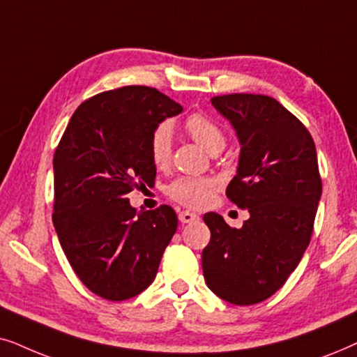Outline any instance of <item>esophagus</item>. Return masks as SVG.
<instances>
[{"label":"esophagus","instance_id":"34e87169","mask_svg":"<svg viewBox=\"0 0 357 357\" xmlns=\"http://www.w3.org/2000/svg\"><path fill=\"white\" fill-rule=\"evenodd\" d=\"M179 222H181V223L199 222V215H196V213H192L189 211H183V212H179Z\"/></svg>","mask_w":357,"mask_h":357}]
</instances>
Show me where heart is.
<instances>
[{"mask_svg": "<svg viewBox=\"0 0 357 357\" xmlns=\"http://www.w3.org/2000/svg\"><path fill=\"white\" fill-rule=\"evenodd\" d=\"M184 129L194 142L208 153H218L225 146V134L212 119L204 114H192L184 122ZM173 151V134L166 123L155 129L150 139L151 160L156 166H166ZM218 181L211 176H184L168 186V196L188 208H204L212 202Z\"/></svg>", "mask_w": 357, "mask_h": 357, "instance_id": "heart-1", "label": "heart"}]
</instances>
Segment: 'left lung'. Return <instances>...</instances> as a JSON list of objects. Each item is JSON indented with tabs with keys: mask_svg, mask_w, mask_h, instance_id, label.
<instances>
[{
	"mask_svg": "<svg viewBox=\"0 0 357 357\" xmlns=\"http://www.w3.org/2000/svg\"><path fill=\"white\" fill-rule=\"evenodd\" d=\"M211 101L238 137L227 197L250 218L231 228L215 212L204 215L211 230L204 279L225 302L253 305L284 286L310 243L321 197L317 150L305 126L274 98L236 93Z\"/></svg>",
	"mask_w": 357,
	"mask_h": 357,
	"instance_id": "1",
	"label": "left lung"
}]
</instances>
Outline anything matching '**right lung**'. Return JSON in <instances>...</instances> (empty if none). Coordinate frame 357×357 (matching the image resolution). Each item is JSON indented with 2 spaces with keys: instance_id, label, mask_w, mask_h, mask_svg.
Segmentation results:
<instances>
[{
  "instance_id": "add662e5",
  "label": "right lung",
  "mask_w": 357,
  "mask_h": 357,
  "mask_svg": "<svg viewBox=\"0 0 357 357\" xmlns=\"http://www.w3.org/2000/svg\"><path fill=\"white\" fill-rule=\"evenodd\" d=\"M179 112L155 88L112 89L79 104L55 150V231L79 281L107 301L153 282L178 228L169 206L137 212L127 194L155 183L151 134Z\"/></svg>"
}]
</instances>
